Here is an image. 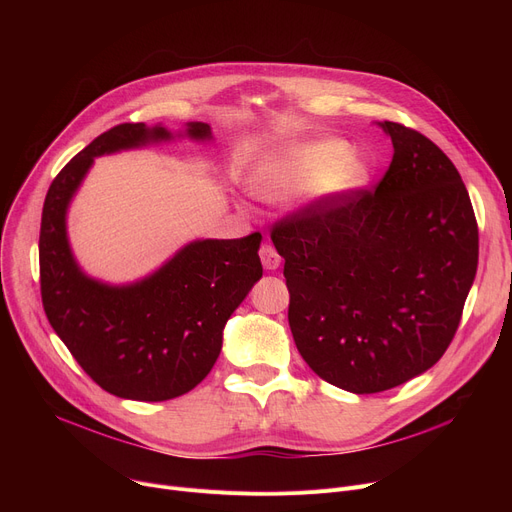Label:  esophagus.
Returning <instances> with one entry per match:
<instances>
[{"label":"esophagus","mask_w":512,"mask_h":512,"mask_svg":"<svg viewBox=\"0 0 512 512\" xmlns=\"http://www.w3.org/2000/svg\"><path fill=\"white\" fill-rule=\"evenodd\" d=\"M259 257H261V263H263L265 270H270V272L278 270L280 263H282L278 251H276L272 245H263L261 251H259Z\"/></svg>","instance_id":"1"}]
</instances>
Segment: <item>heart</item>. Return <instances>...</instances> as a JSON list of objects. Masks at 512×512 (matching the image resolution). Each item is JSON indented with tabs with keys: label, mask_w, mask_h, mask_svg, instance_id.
Wrapping results in <instances>:
<instances>
[{
	"label": "heart",
	"mask_w": 512,
	"mask_h": 512,
	"mask_svg": "<svg viewBox=\"0 0 512 512\" xmlns=\"http://www.w3.org/2000/svg\"><path fill=\"white\" fill-rule=\"evenodd\" d=\"M369 180L361 159L340 139L297 141L265 153L251 174V191L267 203H288L307 193L317 203H340Z\"/></svg>",
	"instance_id": "b5f03b06"
}]
</instances>
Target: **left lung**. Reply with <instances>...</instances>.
<instances>
[{
    "label": "left lung",
    "mask_w": 512,
    "mask_h": 512,
    "mask_svg": "<svg viewBox=\"0 0 512 512\" xmlns=\"http://www.w3.org/2000/svg\"><path fill=\"white\" fill-rule=\"evenodd\" d=\"M375 191L313 203L272 230L301 357L332 386L384 392L434 367L459 328L477 272L467 188L446 153L396 122Z\"/></svg>",
    "instance_id": "8db88e82"
}]
</instances>
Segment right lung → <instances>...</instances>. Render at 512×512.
I'll return each mask as SVG.
<instances>
[{"label":"right lung","mask_w":512,"mask_h":512,"mask_svg":"<svg viewBox=\"0 0 512 512\" xmlns=\"http://www.w3.org/2000/svg\"><path fill=\"white\" fill-rule=\"evenodd\" d=\"M186 137L211 141V126L120 124L72 157L51 182L41 218V297L51 328L93 382L128 400L159 402L193 390L222 351L230 315L263 276L261 234L197 238L155 272L107 284L78 265L68 240V207L95 157Z\"/></svg>","instance_id":"right-lung-1"}]
</instances>
